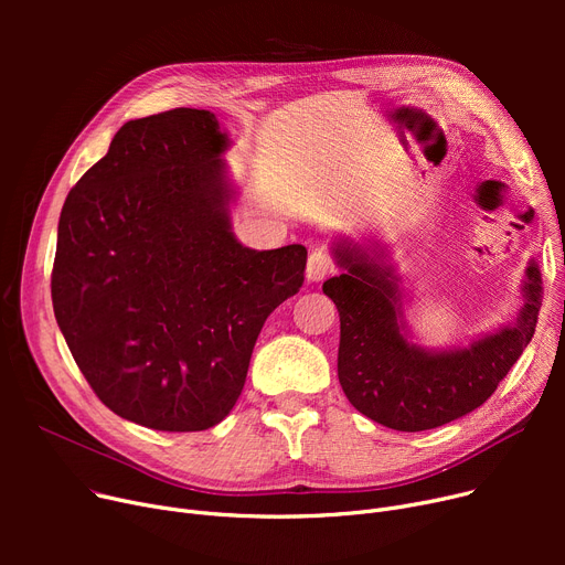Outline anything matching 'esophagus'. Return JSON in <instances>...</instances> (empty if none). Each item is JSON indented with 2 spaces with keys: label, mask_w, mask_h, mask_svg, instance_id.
<instances>
[{
  "label": "esophagus",
  "mask_w": 565,
  "mask_h": 565,
  "mask_svg": "<svg viewBox=\"0 0 565 565\" xmlns=\"http://www.w3.org/2000/svg\"><path fill=\"white\" fill-rule=\"evenodd\" d=\"M330 273H334V256L330 249H313L307 263V277L311 281H320L328 277Z\"/></svg>",
  "instance_id": "obj_1"
}]
</instances>
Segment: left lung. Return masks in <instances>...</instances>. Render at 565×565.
Here are the masks:
<instances>
[{
	"instance_id": "left-lung-1",
	"label": "left lung",
	"mask_w": 565,
	"mask_h": 565,
	"mask_svg": "<svg viewBox=\"0 0 565 565\" xmlns=\"http://www.w3.org/2000/svg\"><path fill=\"white\" fill-rule=\"evenodd\" d=\"M345 275L322 284L341 318L339 382L364 417L403 433L449 424L481 407L536 332L543 281L529 263L518 322L451 352H426L403 337L401 292L392 267L358 247H339Z\"/></svg>"
}]
</instances>
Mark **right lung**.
Masks as SVG:
<instances>
[{
  "label": "right lung",
  "mask_w": 565,
  "mask_h": 565,
  "mask_svg": "<svg viewBox=\"0 0 565 565\" xmlns=\"http://www.w3.org/2000/svg\"><path fill=\"white\" fill-rule=\"evenodd\" d=\"M213 111L128 121L68 192L52 305L73 360L118 417L167 433L220 424L265 318L305 281L307 249L231 233Z\"/></svg>",
  "instance_id": "add662e5"
}]
</instances>
